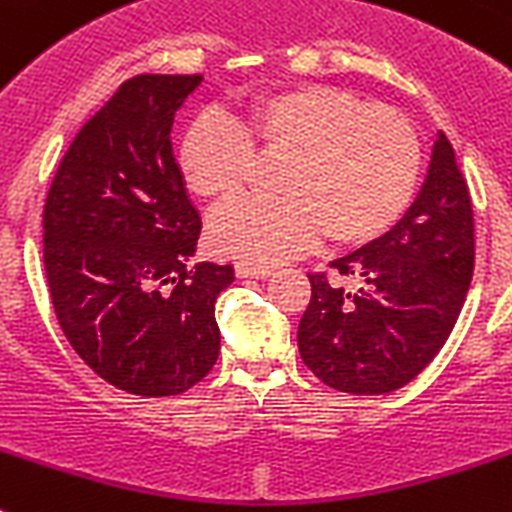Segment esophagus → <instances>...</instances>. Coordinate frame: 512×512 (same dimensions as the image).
I'll use <instances>...</instances> for the list:
<instances>
[{"mask_svg": "<svg viewBox=\"0 0 512 512\" xmlns=\"http://www.w3.org/2000/svg\"><path fill=\"white\" fill-rule=\"evenodd\" d=\"M236 276L239 278H268L273 273L270 265H252V263H236Z\"/></svg>", "mask_w": 512, "mask_h": 512, "instance_id": "esophagus-1", "label": "esophagus"}]
</instances>
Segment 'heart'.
<instances>
[{
    "mask_svg": "<svg viewBox=\"0 0 512 512\" xmlns=\"http://www.w3.org/2000/svg\"><path fill=\"white\" fill-rule=\"evenodd\" d=\"M252 155L283 158L273 179L281 197L218 210L208 244L260 265L281 263L320 234L338 247L372 242L401 218L422 169L409 119L328 85L257 96L231 124L200 117L179 145V171L197 200L218 205L244 190Z\"/></svg>",
    "mask_w": 512,
    "mask_h": 512,
    "instance_id": "heart-1",
    "label": "heart"
}]
</instances>
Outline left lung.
Segmentation results:
<instances>
[{
  "instance_id": "left-lung-1",
  "label": "left lung",
  "mask_w": 512,
  "mask_h": 512,
  "mask_svg": "<svg viewBox=\"0 0 512 512\" xmlns=\"http://www.w3.org/2000/svg\"><path fill=\"white\" fill-rule=\"evenodd\" d=\"M359 286L309 276L299 354L341 393L403 388L445 346L474 276V210L453 145L437 132L422 190L388 234L333 260Z\"/></svg>"
}]
</instances>
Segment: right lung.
Masks as SVG:
<instances>
[{
  "label": "right lung",
  "mask_w": 512,
  "mask_h": 512,
  "mask_svg": "<svg viewBox=\"0 0 512 512\" xmlns=\"http://www.w3.org/2000/svg\"><path fill=\"white\" fill-rule=\"evenodd\" d=\"M200 75H137L77 132L44 208V268L64 336L98 377L161 398L221 351L216 299L234 268L195 263L200 213L171 124Z\"/></svg>",
  "instance_id": "1"
}]
</instances>
